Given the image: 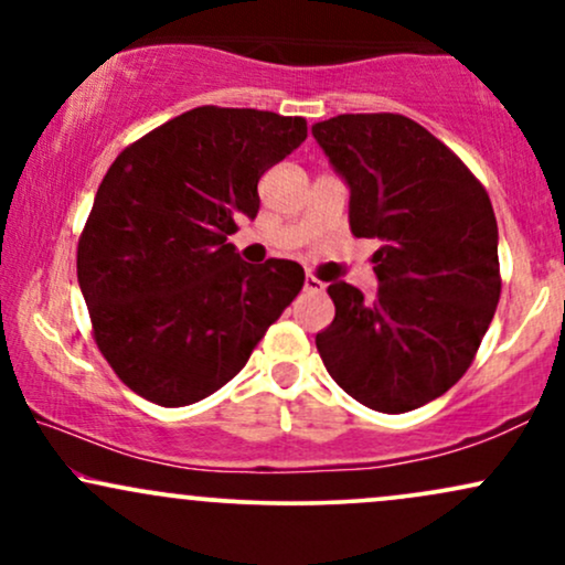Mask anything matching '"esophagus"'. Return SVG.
<instances>
[{"label": "esophagus", "instance_id": "34e87169", "mask_svg": "<svg viewBox=\"0 0 565 565\" xmlns=\"http://www.w3.org/2000/svg\"><path fill=\"white\" fill-rule=\"evenodd\" d=\"M323 289H327V284H323L321 278L305 276V291H316V295H319V291H323Z\"/></svg>", "mask_w": 565, "mask_h": 565}]
</instances>
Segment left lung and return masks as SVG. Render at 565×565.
<instances>
[{
	"label": "left lung",
	"instance_id": "obj_1",
	"mask_svg": "<svg viewBox=\"0 0 565 565\" xmlns=\"http://www.w3.org/2000/svg\"><path fill=\"white\" fill-rule=\"evenodd\" d=\"M350 185V231L380 238V295L329 284L334 321L316 334L337 385L404 414L457 385L502 291L497 217L462 159L401 114H340L313 127Z\"/></svg>",
	"mask_w": 565,
	"mask_h": 565
}]
</instances>
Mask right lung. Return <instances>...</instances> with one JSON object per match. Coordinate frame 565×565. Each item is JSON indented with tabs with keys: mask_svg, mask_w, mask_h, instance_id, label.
<instances>
[{
	"mask_svg": "<svg viewBox=\"0 0 565 565\" xmlns=\"http://www.w3.org/2000/svg\"><path fill=\"white\" fill-rule=\"evenodd\" d=\"M305 138L302 116L201 106L108 167L76 276L95 345L129 391L159 406L206 398L300 295V265H249L228 236L257 217V183Z\"/></svg>",
	"mask_w": 565,
	"mask_h": 565,
	"instance_id": "add662e5",
	"label": "right lung"
}]
</instances>
